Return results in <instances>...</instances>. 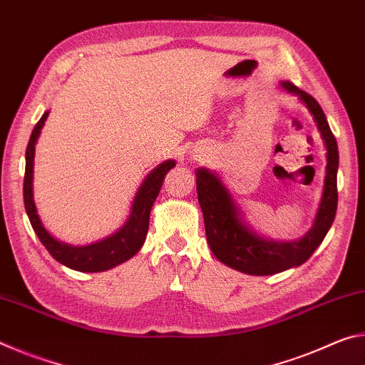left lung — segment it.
<instances>
[{
	"mask_svg": "<svg viewBox=\"0 0 365 365\" xmlns=\"http://www.w3.org/2000/svg\"><path fill=\"white\" fill-rule=\"evenodd\" d=\"M280 86L288 93L298 96V100L307 108L327 150L322 197L311 230L301 238L289 242H275L264 237L245 219V212L215 172L206 168H200L195 172L197 201L205 217L209 248L222 264L248 275L279 274L304 264L324 242L327 232L335 220L338 206V145L324 110L311 95L299 90L292 82H280Z\"/></svg>",
	"mask_w": 365,
	"mask_h": 365,
	"instance_id": "1",
	"label": "left lung"
}]
</instances>
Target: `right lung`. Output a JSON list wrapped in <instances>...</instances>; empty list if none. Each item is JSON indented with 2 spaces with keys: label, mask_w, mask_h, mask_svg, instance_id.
I'll use <instances>...</instances> for the list:
<instances>
[{
  "label": "right lung",
  "mask_w": 365,
  "mask_h": 365,
  "mask_svg": "<svg viewBox=\"0 0 365 365\" xmlns=\"http://www.w3.org/2000/svg\"><path fill=\"white\" fill-rule=\"evenodd\" d=\"M49 110H45L41 119L36 123L32 135H30L27 151H26V177H24V205L32 224L36 237L40 238L43 246L48 250L58 262L66 267L78 270V272H104L115 267L122 262L128 261L141 250L148 227H150V212L151 207L159 195V190L163 187L164 177L168 172L175 168V160L169 159L154 168L150 174L145 177L143 183L140 185L135 195L127 220L123 225L115 230L109 237L100 240V242L76 246L71 243H64L53 237L46 230L43 222L36 211L34 201V158H35V145L40 137V132L45 120L48 119Z\"/></svg>",
  "instance_id": "obj_1"
}]
</instances>
